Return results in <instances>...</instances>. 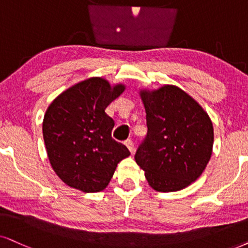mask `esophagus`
<instances>
[{"instance_id":"1","label":"esophagus","mask_w":248,"mask_h":248,"mask_svg":"<svg viewBox=\"0 0 248 248\" xmlns=\"http://www.w3.org/2000/svg\"><path fill=\"white\" fill-rule=\"evenodd\" d=\"M124 144H126V146L128 147V150H129L131 155H133L134 151H135V145H134V142L131 140H127L126 142H124Z\"/></svg>"}]
</instances>
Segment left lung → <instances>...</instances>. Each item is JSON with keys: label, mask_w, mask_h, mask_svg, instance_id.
<instances>
[{"label": "left lung", "mask_w": 248, "mask_h": 248, "mask_svg": "<svg viewBox=\"0 0 248 248\" xmlns=\"http://www.w3.org/2000/svg\"><path fill=\"white\" fill-rule=\"evenodd\" d=\"M147 134L135 153L150 186L159 192L190 186L212 155L214 129L208 114L175 86L140 90Z\"/></svg>", "instance_id": "obj_1"}]
</instances>
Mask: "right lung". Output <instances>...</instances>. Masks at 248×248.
Masks as SVG:
<instances>
[{
	"mask_svg": "<svg viewBox=\"0 0 248 248\" xmlns=\"http://www.w3.org/2000/svg\"><path fill=\"white\" fill-rule=\"evenodd\" d=\"M124 92L102 78H90L68 88L55 99L43 119V140L58 177L82 192L108 186L117 165L130 155L112 139L114 121L105 108Z\"/></svg>",
	"mask_w": 248,
	"mask_h": 248,
	"instance_id": "right-lung-1",
	"label": "right lung"
}]
</instances>
